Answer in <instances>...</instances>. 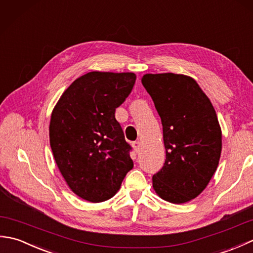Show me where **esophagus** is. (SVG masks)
<instances>
[{
  "label": "esophagus",
  "mask_w": 253,
  "mask_h": 253,
  "mask_svg": "<svg viewBox=\"0 0 253 253\" xmlns=\"http://www.w3.org/2000/svg\"><path fill=\"white\" fill-rule=\"evenodd\" d=\"M132 147H133V149H135V151L138 152L139 151V148H140V142H139V141L132 142Z\"/></svg>",
  "instance_id": "obj_1"
}]
</instances>
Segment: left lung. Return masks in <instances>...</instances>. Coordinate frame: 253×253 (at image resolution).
Returning a JSON list of instances; mask_svg holds the SVG:
<instances>
[{
    "label": "left lung",
    "instance_id": "1",
    "mask_svg": "<svg viewBox=\"0 0 253 253\" xmlns=\"http://www.w3.org/2000/svg\"><path fill=\"white\" fill-rule=\"evenodd\" d=\"M163 126L164 166L152 177L165 201L185 203L206 189L218 166L222 130L211 101L186 75L146 74L141 79Z\"/></svg>",
    "mask_w": 253,
    "mask_h": 253
}]
</instances>
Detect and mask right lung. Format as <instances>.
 Wrapping results in <instances>:
<instances>
[{
    "mask_svg": "<svg viewBox=\"0 0 253 253\" xmlns=\"http://www.w3.org/2000/svg\"><path fill=\"white\" fill-rule=\"evenodd\" d=\"M135 82L133 73L90 72L75 80L53 109V155L68 187L84 200H109L133 168L115 110Z\"/></svg>",
    "mask_w": 253,
    "mask_h": 253,
    "instance_id": "add662e5",
    "label": "right lung"
}]
</instances>
